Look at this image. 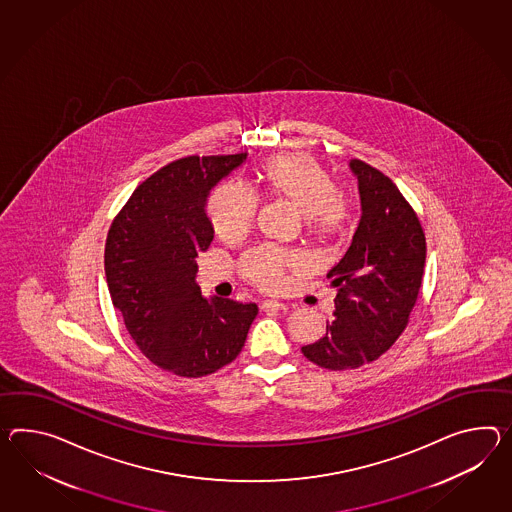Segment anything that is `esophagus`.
<instances>
[{
    "mask_svg": "<svg viewBox=\"0 0 512 512\" xmlns=\"http://www.w3.org/2000/svg\"><path fill=\"white\" fill-rule=\"evenodd\" d=\"M262 311H287L288 307L285 303L277 300H264L261 305Z\"/></svg>",
    "mask_w": 512,
    "mask_h": 512,
    "instance_id": "obj_1",
    "label": "esophagus"
}]
</instances>
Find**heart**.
I'll return each mask as SVG.
<instances>
[{"instance_id": "1", "label": "heart", "mask_w": 512, "mask_h": 512, "mask_svg": "<svg viewBox=\"0 0 512 512\" xmlns=\"http://www.w3.org/2000/svg\"><path fill=\"white\" fill-rule=\"evenodd\" d=\"M261 183L268 194L290 201L305 216L307 229L318 237L338 235L351 222V198L335 188L333 175L311 155L287 153L264 161ZM257 203V196L237 183H225L216 188L207 203L216 235L224 240H235L248 233ZM300 264L298 255H290L274 246H262L244 257L242 270L251 283L262 288H277L283 283L285 270Z\"/></svg>"}]
</instances>
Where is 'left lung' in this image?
<instances>
[{"label":"left lung","instance_id":"obj_1","mask_svg":"<svg viewBox=\"0 0 512 512\" xmlns=\"http://www.w3.org/2000/svg\"><path fill=\"white\" fill-rule=\"evenodd\" d=\"M362 216L346 255L327 277L337 288L333 320L318 342L303 346L327 370H351L379 359L409 324L425 266V235L392 179L359 159Z\"/></svg>","mask_w":512,"mask_h":512}]
</instances>
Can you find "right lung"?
<instances>
[{"instance_id": "1", "label": "right lung", "mask_w": 512, "mask_h": 512, "mask_svg": "<svg viewBox=\"0 0 512 512\" xmlns=\"http://www.w3.org/2000/svg\"><path fill=\"white\" fill-rule=\"evenodd\" d=\"M244 161L246 153H237L166 164L135 188L107 235V285L127 333L153 364L179 377L235 361L259 312L255 303L207 300L196 283V257L214 237L207 196Z\"/></svg>"}]
</instances>
